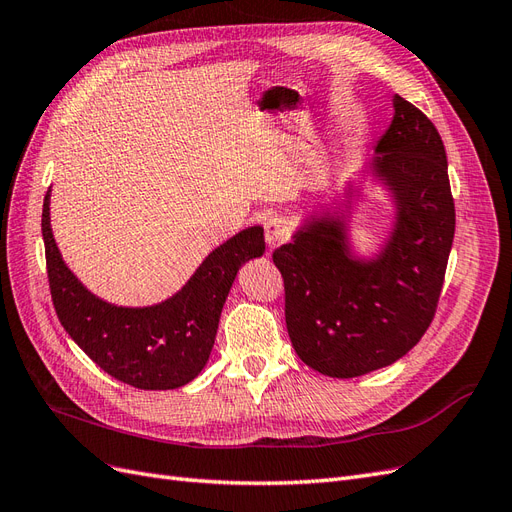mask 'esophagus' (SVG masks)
Returning <instances> with one entry per match:
<instances>
[{
  "mask_svg": "<svg viewBox=\"0 0 512 512\" xmlns=\"http://www.w3.org/2000/svg\"><path fill=\"white\" fill-rule=\"evenodd\" d=\"M290 235V228L282 218H271L265 222V241L269 247L282 245Z\"/></svg>",
  "mask_w": 512,
  "mask_h": 512,
  "instance_id": "esophagus-1",
  "label": "esophagus"
}]
</instances>
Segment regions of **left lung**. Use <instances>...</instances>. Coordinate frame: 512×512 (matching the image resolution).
Wrapping results in <instances>:
<instances>
[{
  "label": "left lung",
  "instance_id": "8db88e82",
  "mask_svg": "<svg viewBox=\"0 0 512 512\" xmlns=\"http://www.w3.org/2000/svg\"><path fill=\"white\" fill-rule=\"evenodd\" d=\"M393 108L369 162L395 205V224L380 254L352 256L348 209L312 215L292 243L273 252L284 277L294 352L331 378L369 374L418 344L436 316L455 237L442 138L408 100L395 94Z\"/></svg>",
  "mask_w": 512,
  "mask_h": 512
}]
</instances>
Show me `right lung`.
<instances>
[{"instance_id":"add662e5","label":"right lung","mask_w":512,"mask_h":512,"mask_svg":"<svg viewBox=\"0 0 512 512\" xmlns=\"http://www.w3.org/2000/svg\"><path fill=\"white\" fill-rule=\"evenodd\" d=\"M51 190L44 196L46 273L61 327L100 369L143 391H168L194 380L209 361L220 314L243 262L265 254L260 226L241 230L203 260L173 297L149 307L98 299L66 267L51 230Z\"/></svg>"}]
</instances>
